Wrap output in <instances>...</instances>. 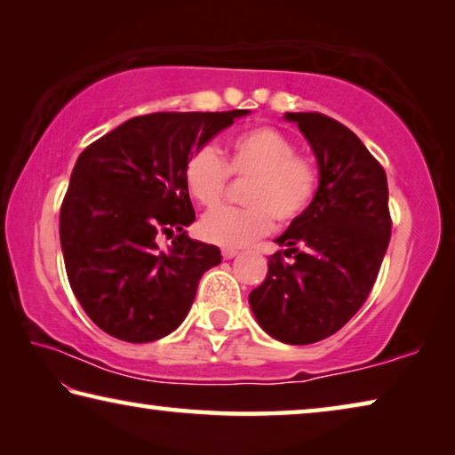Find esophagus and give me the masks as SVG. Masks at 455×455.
I'll use <instances>...</instances> for the list:
<instances>
[{
    "label": "esophagus",
    "mask_w": 455,
    "mask_h": 455,
    "mask_svg": "<svg viewBox=\"0 0 455 455\" xmlns=\"http://www.w3.org/2000/svg\"><path fill=\"white\" fill-rule=\"evenodd\" d=\"M220 252H222V259H233V257L238 255V251L233 249V246H225V249H222Z\"/></svg>",
    "instance_id": "34e87169"
}]
</instances>
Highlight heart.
Here are the masks:
<instances>
[{
  "mask_svg": "<svg viewBox=\"0 0 455 455\" xmlns=\"http://www.w3.org/2000/svg\"><path fill=\"white\" fill-rule=\"evenodd\" d=\"M230 176L249 179L243 187L244 209L209 211L198 222L204 241L243 246L267 235L273 219L287 227L301 219L319 190V168L297 154V144L273 126H255L230 138L222 158L211 146L190 154L184 164V187L192 200L214 206L227 192Z\"/></svg>",
  "mask_w": 455,
  "mask_h": 455,
  "instance_id": "b5f03b06",
  "label": "heart"
}]
</instances>
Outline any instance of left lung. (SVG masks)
<instances>
[{
    "label": "left lung",
    "instance_id": "obj_1",
    "mask_svg": "<svg viewBox=\"0 0 455 455\" xmlns=\"http://www.w3.org/2000/svg\"><path fill=\"white\" fill-rule=\"evenodd\" d=\"M284 118L317 156L319 190L276 238L284 251L268 257L249 303L268 335L309 345L337 333L367 301L391 236L389 190L383 166L341 122L319 112Z\"/></svg>",
    "mask_w": 455,
    "mask_h": 455
}]
</instances>
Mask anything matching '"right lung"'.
Listing matches in <instances>:
<instances>
[{
  "instance_id": "add662e5",
  "label": "right lung",
  "mask_w": 455,
  "mask_h": 455,
  "mask_svg": "<svg viewBox=\"0 0 455 455\" xmlns=\"http://www.w3.org/2000/svg\"><path fill=\"white\" fill-rule=\"evenodd\" d=\"M246 110L154 112L130 118L84 150L60 209L70 287L108 335L150 343L180 325L200 276L220 263L214 244L184 233L195 220L184 164ZM173 238L168 253L157 251Z\"/></svg>"
}]
</instances>
